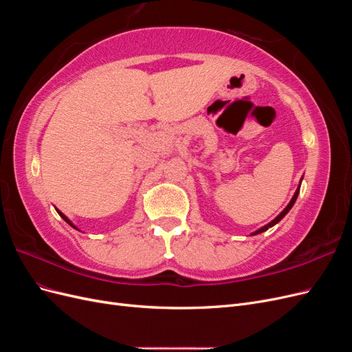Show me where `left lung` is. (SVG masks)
I'll list each match as a JSON object with an SVG mask.
<instances>
[{
    "label": "left lung",
    "mask_w": 352,
    "mask_h": 352,
    "mask_svg": "<svg viewBox=\"0 0 352 352\" xmlns=\"http://www.w3.org/2000/svg\"><path fill=\"white\" fill-rule=\"evenodd\" d=\"M301 182H302V177H301V180H300V185H298V188H296V190H295V194H294V197H292V199L289 201V204H287L285 208H283V211L280 212L279 216H276L270 223H267V225L265 226H263V228H260L258 230H255V232H252L251 233V236H254V235H258V233H263V232H265L267 229H270V228H273L274 225H278V223L287 214V212H289V210L294 207V204H295V201H296V198H298V195H300V188H301Z\"/></svg>",
    "instance_id": "1"
}]
</instances>
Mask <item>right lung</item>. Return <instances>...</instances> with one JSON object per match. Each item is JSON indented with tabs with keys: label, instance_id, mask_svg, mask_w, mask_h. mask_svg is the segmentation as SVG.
<instances>
[{
	"label": "right lung",
	"instance_id": "add662e5",
	"mask_svg": "<svg viewBox=\"0 0 352 352\" xmlns=\"http://www.w3.org/2000/svg\"><path fill=\"white\" fill-rule=\"evenodd\" d=\"M56 210H57V212H58V214H60V217H61V219H63V220H65V221H66V223H69V225H70V226H72V228H73V229H76V230H79V229H78V228H76V226H74V225H73V221H72V220H70V219H69V217H67V216H65V214H63V212H61V211H60V210H58V208H56Z\"/></svg>",
	"mask_w": 352,
	"mask_h": 352
}]
</instances>
